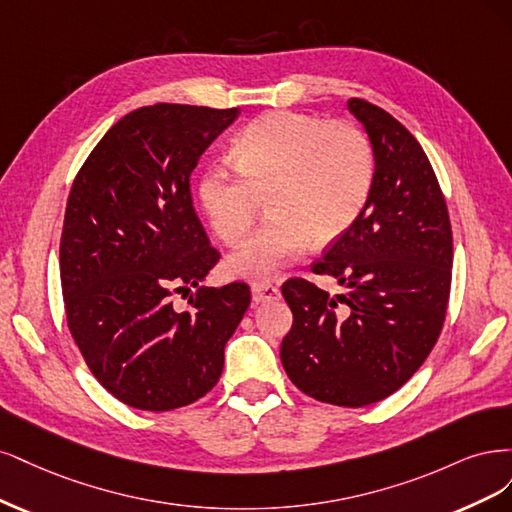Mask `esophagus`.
Here are the masks:
<instances>
[{"label":"esophagus","mask_w":512,"mask_h":512,"mask_svg":"<svg viewBox=\"0 0 512 512\" xmlns=\"http://www.w3.org/2000/svg\"><path fill=\"white\" fill-rule=\"evenodd\" d=\"M253 291V302L255 304H263V302H272L280 298V291L276 285L268 283V280H261V283H253L251 285Z\"/></svg>","instance_id":"obj_1"}]
</instances>
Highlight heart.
Returning <instances> with one entry per match:
<instances>
[{
    "mask_svg": "<svg viewBox=\"0 0 512 512\" xmlns=\"http://www.w3.org/2000/svg\"><path fill=\"white\" fill-rule=\"evenodd\" d=\"M229 155L236 170L212 166L197 187L214 234L236 244L261 200L270 214L227 259L236 276H270L310 240L336 242L361 217L374 185L372 142L349 121L270 112L240 131Z\"/></svg>",
    "mask_w": 512,
    "mask_h": 512,
    "instance_id": "1",
    "label": "heart"
}]
</instances>
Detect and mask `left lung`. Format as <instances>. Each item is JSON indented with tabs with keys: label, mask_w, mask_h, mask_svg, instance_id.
<instances>
[{
	"label": "left lung",
	"mask_w": 512,
	"mask_h": 512,
	"mask_svg": "<svg viewBox=\"0 0 512 512\" xmlns=\"http://www.w3.org/2000/svg\"><path fill=\"white\" fill-rule=\"evenodd\" d=\"M374 148V185L355 225L312 266L344 289L291 278L293 325L280 344L291 383L319 402L385 400L434 349L447 317L453 234L432 163L389 112L349 100Z\"/></svg>",
	"instance_id": "left-lung-1"
}]
</instances>
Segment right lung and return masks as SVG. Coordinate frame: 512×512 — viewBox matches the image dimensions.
Wrapping results in <instances>:
<instances>
[{
    "label": "right lung",
    "instance_id": "add662e5",
    "mask_svg": "<svg viewBox=\"0 0 512 512\" xmlns=\"http://www.w3.org/2000/svg\"><path fill=\"white\" fill-rule=\"evenodd\" d=\"M238 108L144 106L108 129L65 206L59 266L65 315L89 370L140 410H174L223 372L251 289L200 287L219 261L197 219L189 178ZM196 287L187 311L174 292Z\"/></svg>",
    "mask_w": 512,
    "mask_h": 512
}]
</instances>
